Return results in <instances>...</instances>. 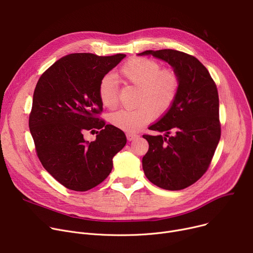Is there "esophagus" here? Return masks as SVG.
<instances>
[{
    "label": "esophagus",
    "mask_w": 253,
    "mask_h": 253,
    "mask_svg": "<svg viewBox=\"0 0 253 253\" xmlns=\"http://www.w3.org/2000/svg\"><path fill=\"white\" fill-rule=\"evenodd\" d=\"M126 136H127V139H128L129 141H131V140H134L135 138H137V137H138V134L133 133V132H128V133L126 134Z\"/></svg>",
    "instance_id": "34e87169"
}]
</instances>
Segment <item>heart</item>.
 <instances>
[{
	"label": "heart",
	"instance_id": "1",
	"mask_svg": "<svg viewBox=\"0 0 253 253\" xmlns=\"http://www.w3.org/2000/svg\"><path fill=\"white\" fill-rule=\"evenodd\" d=\"M118 78L124 84H130L138 88L137 108L123 109L110 115V123L123 131L135 132L153 121L157 113L165 115L175 104L179 88L178 73L164 67L156 60L144 57H133L125 62L118 71ZM97 94L102 105L110 110L119 103L117 92V81L108 74L100 79Z\"/></svg>",
	"mask_w": 253,
	"mask_h": 253
}]
</instances>
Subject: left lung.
I'll return each instance as SVG.
<instances>
[{
	"label": "left lung",
	"instance_id": "obj_1",
	"mask_svg": "<svg viewBox=\"0 0 253 253\" xmlns=\"http://www.w3.org/2000/svg\"><path fill=\"white\" fill-rule=\"evenodd\" d=\"M169 63L180 78L171 110L148 129L165 135H142L148 150L142 158L146 178L166 190H181L208 171L221 138L216 85L195 57L176 49L145 50Z\"/></svg>",
	"mask_w": 253,
	"mask_h": 253
}]
</instances>
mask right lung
I'll use <instances>...</instances> for the list:
<instances>
[{
  "instance_id": "obj_1",
  "label": "right lung",
  "mask_w": 253,
  "mask_h": 253,
  "mask_svg": "<svg viewBox=\"0 0 253 253\" xmlns=\"http://www.w3.org/2000/svg\"><path fill=\"white\" fill-rule=\"evenodd\" d=\"M125 57L67 55L37 83L28 121L37 156L70 190L87 191L102 183L113 169L114 156L126 144L122 130L100 119L103 105L97 94L100 79ZM86 131L96 132L94 142L84 139Z\"/></svg>"
}]
</instances>
